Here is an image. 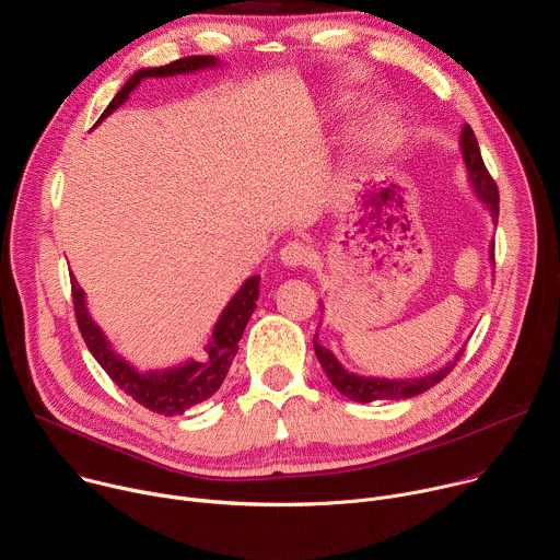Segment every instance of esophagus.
Listing matches in <instances>:
<instances>
[{"instance_id":"34e87169","label":"esophagus","mask_w":560,"mask_h":560,"mask_svg":"<svg viewBox=\"0 0 560 560\" xmlns=\"http://www.w3.org/2000/svg\"><path fill=\"white\" fill-rule=\"evenodd\" d=\"M310 248L307 246H303V244H299V242H290V244H285L283 248H281V253H279V259H281V264L285 266V268H301V266H305V264H310Z\"/></svg>"}]
</instances>
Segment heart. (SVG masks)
I'll use <instances>...</instances> for the list:
<instances>
[{
    "label": "heart",
    "mask_w": 560,
    "mask_h": 560,
    "mask_svg": "<svg viewBox=\"0 0 560 560\" xmlns=\"http://www.w3.org/2000/svg\"><path fill=\"white\" fill-rule=\"evenodd\" d=\"M396 119L389 113L372 115L359 130L357 137V162L368 164L387 156L396 145Z\"/></svg>",
    "instance_id": "heart-1"
}]
</instances>
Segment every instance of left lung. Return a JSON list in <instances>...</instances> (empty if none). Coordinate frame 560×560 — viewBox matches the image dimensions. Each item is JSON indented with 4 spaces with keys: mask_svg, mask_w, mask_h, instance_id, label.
Segmentation results:
<instances>
[{
    "mask_svg": "<svg viewBox=\"0 0 560 560\" xmlns=\"http://www.w3.org/2000/svg\"><path fill=\"white\" fill-rule=\"evenodd\" d=\"M460 152H463L467 179L471 184L474 195L488 206V210L492 212V219L497 223V219H499V188H497L494 179L490 177V173L483 164L481 148H478L474 130L467 124L460 130ZM490 257L494 261V244L490 248ZM318 305H322V303H318ZM314 352H316V359H318V363H322L324 372L332 381V385L343 396L352 398V401H357V404H370V401H383V398H392V401H398V398H412V396L434 387L439 381H443L452 372V368L456 365V361L460 359L465 348H460L456 352L454 361H450L441 370H436L432 374H425V376H417V378H378V376H361V374L348 372L326 346L316 341V335H314Z\"/></svg>",
    "mask_w": 560,
    "mask_h": 560,
    "instance_id": "obj_1",
    "label": "left lung"
}]
</instances>
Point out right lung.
<instances>
[{"label": "right lung", "instance_id": "add662e5", "mask_svg": "<svg viewBox=\"0 0 560 560\" xmlns=\"http://www.w3.org/2000/svg\"><path fill=\"white\" fill-rule=\"evenodd\" d=\"M214 66H219L217 57L192 55V57H184V59H177L166 66L141 68L113 97V102L108 104V108L104 110V115L100 117L97 124H102L113 110H117L130 97V93L148 77L188 74V72L214 68ZM259 281H261V277H257V275L246 279L244 285L238 288V292L228 301V305L219 314V322L214 324L212 337L206 346V354H208L206 361L190 359L188 363L177 365V368L139 372L137 368H132L128 361H124L110 348L102 328L93 322V316L89 314L84 290L79 288L77 279L70 275L77 326H79V332H82L91 354L97 359V363L106 370V374L113 378V383L119 389H124L128 396H132L139 406L148 408L150 412L164 415V417L184 415L188 408L206 401V398H210L221 387V383L232 365V359L238 350V339H242V335L250 322V316L257 307Z\"/></svg>", "mask_w": 560, "mask_h": 560}]
</instances>
